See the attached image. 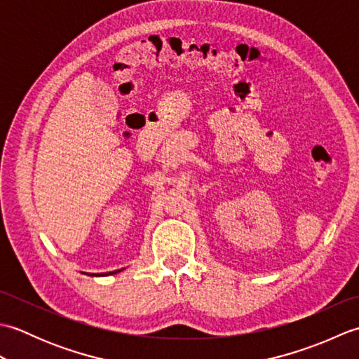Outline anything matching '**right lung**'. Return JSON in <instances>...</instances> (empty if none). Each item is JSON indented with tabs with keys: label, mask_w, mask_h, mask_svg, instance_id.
Instances as JSON below:
<instances>
[{
	"label": "right lung",
	"mask_w": 359,
	"mask_h": 359,
	"mask_svg": "<svg viewBox=\"0 0 359 359\" xmlns=\"http://www.w3.org/2000/svg\"><path fill=\"white\" fill-rule=\"evenodd\" d=\"M120 270H116V271H111L109 274H114V273H118ZM104 274H108V273H103V274H93V273H90V276H104Z\"/></svg>",
	"instance_id": "add662e5"
}]
</instances>
